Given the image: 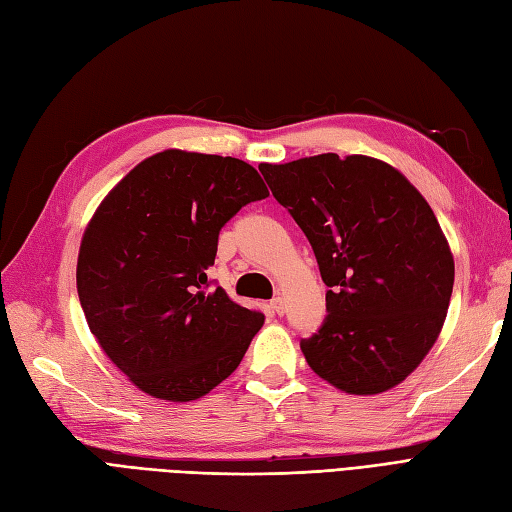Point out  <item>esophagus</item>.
I'll list each match as a JSON object with an SVG mask.
<instances>
[{
  "mask_svg": "<svg viewBox=\"0 0 512 512\" xmlns=\"http://www.w3.org/2000/svg\"><path fill=\"white\" fill-rule=\"evenodd\" d=\"M271 310H273L275 314H284V299H282V297L271 299Z\"/></svg>",
  "mask_w": 512,
  "mask_h": 512,
  "instance_id": "esophagus-1",
  "label": "esophagus"
}]
</instances>
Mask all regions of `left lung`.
I'll list each match as a JSON object with an SVG mask.
<instances>
[{
  "instance_id": "8db88e82",
  "label": "left lung",
  "mask_w": 512,
  "mask_h": 512,
  "mask_svg": "<svg viewBox=\"0 0 512 512\" xmlns=\"http://www.w3.org/2000/svg\"><path fill=\"white\" fill-rule=\"evenodd\" d=\"M258 170L308 237L329 286L321 329L301 340L310 368L357 396L405 381L444 327L454 284L450 245L422 193L364 155Z\"/></svg>"
}]
</instances>
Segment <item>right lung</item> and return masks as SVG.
<instances>
[{"label":"right lung","mask_w":512,"mask_h":512,"mask_svg":"<svg viewBox=\"0 0 512 512\" xmlns=\"http://www.w3.org/2000/svg\"><path fill=\"white\" fill-rule=\"evenodd\" d=\"M269 196L234 157L163 150L107 193L84 232L77 293L112 362L148 396L187 403L230 377L265 323L206 273L219 230Z\"/></svg>","instance_id":"add662e5"}]
</instances>
